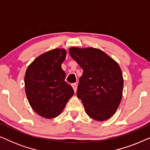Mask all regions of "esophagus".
<instances>
[{"mask_svg": "<svg viewBox=\"0 0 150 150\" xmlns=\"http://www.w3.org/2000/svg\"><path fill=\"white\" fill-rule=\"evenodd\" d=\"M71 87H72V88L74 89V92L76 93V90H77V85H76V83L71 84Z\"/></svg>", "mask_w": 150, "mask_h": 150, "instance_id": "obj_1", "label": "esophagus"}]
</instances>
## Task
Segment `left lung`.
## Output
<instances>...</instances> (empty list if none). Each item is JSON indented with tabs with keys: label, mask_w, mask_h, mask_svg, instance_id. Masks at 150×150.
<instances>
[{
	"label": "left lung",
	"mask_w": 150,
	"mask_h": 150,
	"mask_svg": "<svg viewBox=\"0 0 150 150\" xmlns=\"http://www.w3.org/2000/svg\"><path fill=\"white\" fill-rule=\"evenodd\" d=\"M69 53L83 70L77 96L86 112L98 122L108 120L122 98L124 79L120 65L98 48L71 47Z\"/></svg>",
	"instance_id": "8db88e82"
}]
</instances>
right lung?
<instances>
[{
	"label": "right lung",
	"instance_id": "right-lung-1",
	"mask_svg": "<svg viewBox=\"0 0 150 150\" xmlns=\"http://www.w3.org/2000/svg\"><path fill=\"white\" fill-rule=\"evenodd\" d=\"M67 50L55 48L37 57L26 69L24 87L33 110L46 119L55 118L61 113L74 90L65 81L61 68Z\"/></svg>",
	"mask_w": 150,
	"mask_h": 150
}]
</instances>
